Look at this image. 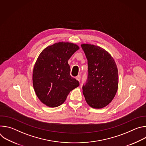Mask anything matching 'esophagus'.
<instances>
[{
	"mask_svg": "<svg viewBox=\"0 0 146 146\" xmlns=\"http://www.w3.org/2000/svg\"><path fill=\"white\" fill-rule=\"evenodd\" d=\"M76 78L77 80H78V81H80V79H81V77H80V75H78L76 77Z\"/></svg>",
	"mask_w": 146,
	"mask_h": 146,
	"instance_id": "34e87169",
	"label": "esophagus"
}]
</instances>
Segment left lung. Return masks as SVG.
Here are the masks:
<instances>
[{"instance_id": "obj_1", "label": "left lung", "mask_w": 146, "mask_h": 146, "mask_svg": "<svg viewBox=\"0 0 146 146\" xmlns=\"http://www.w3.org/2000/svg\"><path fill=\"white\" fill-rule=\"evenodd\" d=\"M88 60V77L82 92L89 106L95 109L106 106L118 90V74L115 62L103 48L88 44L81 45Z\"/></svg>"}]
</instances>
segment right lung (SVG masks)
I'll return each mask as SVG.
<instances>
[{"mask_svg": "<svg viewBox=\"0 0 146 146\" xmlns=\"http://www.w3.org/2000/svg\"><path fill=\"white\" fill-rule=\"evenodd\" d=\"M77 45L59 42L48 46L38 56L33 71V86L40 100L50 108L63 103L70 91L79 86L70 74L68 60Z\"/></svg>", "mask_w": 146, "mask_h": 146, "instance_id": "1", "label": "right lung"}]
</instances>
